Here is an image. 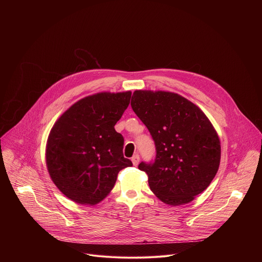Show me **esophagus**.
<instances>
[{
  "instance_id": "34e87169",
  "label": "esophagus",
  "mask_w": 262,
  "mask_h": 262,
  "mask_svg": "<svg viewBox=\"0 0 262 262\" xmlns=\"http://www.w3.org/2000/svg\"><path fill=\"white\" fill-rule=\"evenodd\" d=\"M132 162H133V165H134V166H137V165L139 164V162H140V157H139V155L134 156V157L132 158Z\"/></svg>"
}]
</instances>
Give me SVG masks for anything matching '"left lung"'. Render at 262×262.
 Here are the masks:
<instances>
[{
    "label": "left lung",
    "mask_w": 262,
    "mask_h": 262,
    "mask_svg": "<svg viewBox=\"0 0 262 262\" xmlns=\"http://www.w3.org/2000/svg\"><path fill=\"white\" fill-rule=\"evenodd\" d=\"M130 104L156 144L155 161L139 165L150 190L169 205L193 201L220 166V139L211 122L196 104L172 92L137 90Z\"/></svg>",
    "instance_id": "obj_1"
}]
</instances>
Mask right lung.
Wrapping results in <instances>:
<instances>
[{"label": "right lung", "instance_id": "add662e5", "mask_svg": "<svg viewBox=\"0 0 262 262\" xmlns=\"http://www.w3.org/2000/svg\"><path fill=\"white\" fill-rule=\"evenodd\" d=\"M130 96V91L87 96L54 124L47 143V167L70 200L97 204L114 188L119 171L133 166L123 157L124 139L114 128Z\"/></svg>", "mask_w": 262, "mask_h": 262}]
</instances>
